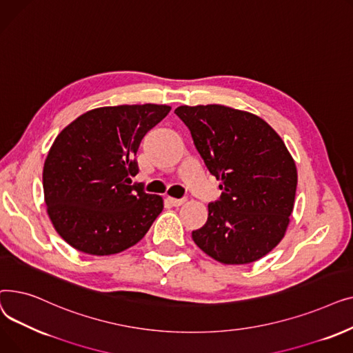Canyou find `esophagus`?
Listing matches in <instances>:
<instances>
[{"label":"esophagus","instance_id":"esophagus-1","mask_svg":"<svg viewBox=\"0 0 353 353\" xmlns=\"http://www.w3.org/2000/svg\"><path fill=\"white\" fill-rule=\"evenodd\" d=\"M167 200H169L173 206H181V205H184V203H186V199H174V197H169Z\"/></svg>","mask_w":353,"mask_h":353}]
</instances>
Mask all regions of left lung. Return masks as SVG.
<instances>
[{"mask_svg":"<svg viewBox=\"0 0 353 353\" xmlns=\"http://www.w3.org/2000/svg\"><path fill=\"white\" fill-rule=\"evenodd\" d=\"M174 113L223 190L209 203L206 225L192 232L194 243L225 265L259 261L279 245L293 210L298 172L283 140L261 117L226 105Z\"/></svg>","mask_w":353,"mask_h":353,"instance_id":"1","label":"left lung"}]
</instances>
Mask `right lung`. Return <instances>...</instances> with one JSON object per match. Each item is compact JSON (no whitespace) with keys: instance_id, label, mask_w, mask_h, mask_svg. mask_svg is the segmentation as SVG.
<instances>
[{"instance_id":"1","label":"right lung","mask_w":353,"mask_h":353,"mask_svg":"<svg viewBox=\"0 0 353 353\" xmlns=\"http://www.w3.org/2000/svg\"><path fill=\"white\" fill-rule=\"evenodd\" d=\"M169 105L134 104L90 110L55 137L43 170L47 213L65 242L107 256L134 246L163 210L141 184L136 153Z\"/></svg>"}]
</instances>
